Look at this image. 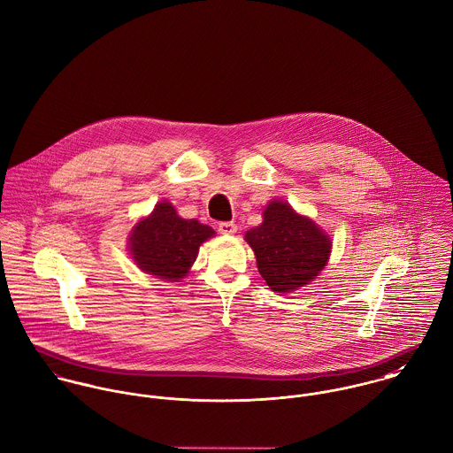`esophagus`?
I'll return each mask as SVG.
<instances>
[{
  "mask_svg": "<svg viewBox=\"0 0 453 453\" xmlns=\"http://www.w3.org/2000/svg\"><path fill=\"white\" fill-rule=\"evenodd\" d=\"M238 231V226L234 222H220L219 224V233L220 234H234Z\"/></svg>",
  "mask_w": 453,
  "mask_h": 453,
  "instance_id": "1",
  "label": "esophagus"
}]
</instances>
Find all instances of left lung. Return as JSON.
<instances>
[{"label": "left lung", "mask_w": 453, "mask_h": 453, "mask_svg": "<svg viewBox=\"0 0 453 453\" xmlns=\"http://www.w3.org/2000/svg\"><path fill=\"white\" fill-rule=\"evenodd\" d=\"M257 268L273 292L288 294L304 287L329 261L331 238L311 219L299 215L288 203L273 199L263 224L245 233Z\"/></svg>", "instance_id": "obj_1"}]
</instances>
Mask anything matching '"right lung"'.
<instances>
[{
  "mask_svg": "<svg viewBox=\"0 0 453 453\" xmlns=\"http://www.w3.org/2000/svg\"><path fill=\"white\" fill-rule=\"evenodd\" d=\"M215 236L210 226L185 220L168 201L138 220L129 234V254L142 272L166 281H180L194 265L199 245Z\"/></svg>",
  "mask_w": 453,
  "mask_h": 453,
  "instance_id": "obj_1",
  "label": "right lung"
}]
</instances>
